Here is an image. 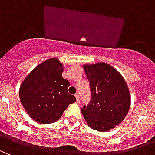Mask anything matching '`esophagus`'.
I'll return each mask as SVG.
<instances>
[{"mask_svg": "<svg viewBox=\"0 0 155 155\" xmlns=\"http://www.w3.org/2000/svg\"><path fill=\"white\" fill-rule=\"evenodd\" d=\"M75 98H76L77 102L78 103L79 101H80V97H79V95H78V94H76V95H75Z\"/></svg>", "mask_w": 155, "mask_h": 155, "instance_id": "obj_1", "label": "esophagus"}]
</instances>
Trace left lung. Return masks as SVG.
I'll use <instances>...</instances> for the list:
<instances>
[{
	"label": "left lung",
	"instance_id": "left-lung-1",
	"mask_svg": "<svg viewBox=\"0 0 155 155\" xmlns=\"http://www.w3.org/2000/svg\"><path fill=\"white\" fill-rule=\"evenodd\" d=\"M90 82L91 101L82 109L89 127L100 132L114 129L122 122L130 107V93L122 75L103 62L83 64Z\"/></svg>",
	"mask_w": 155,
	"mask_h": 155
}]
</instances>
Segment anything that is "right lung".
I'll use <instances>...</instances> for the list:
<instances>
[{"label":"right lung","instance_id":"right-lung-1","mask_svg":"<svg viewBox=\"0 0 155 155\" xmlns=\"http://www.w3.org/2000/svg\"><path fill=\"white\" fill-rule=\"evenodd\" d=\"M64 67L58 58L38 64L20 84V100L31 119L49 124L60 118L76 98L68 92L70 83L62 77Z\"/></svg>","mask_w":155,"mask_h":155}]
</instances>
